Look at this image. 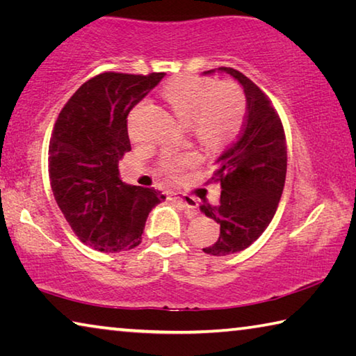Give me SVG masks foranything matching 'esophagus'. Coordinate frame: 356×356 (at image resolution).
Segmentation results:
<instances>
[{
    "label": "esophagus",
    "instance_id": "34e87169",
    "mask_svg": "<svg viewBox=\"0 0 356 356\" xmlns=\"http://www.w3.org/2000/svg\"><path fill=\"white\" fill-rule=\"evenodd\" d=\"M170 200L180 202L185 209H188L193 215L197 213V201L193 196L184 195V193H172V195H170Z\"/></svg>",
    "mask_w": 356,
    "mask_h": 356
}]
</instances>
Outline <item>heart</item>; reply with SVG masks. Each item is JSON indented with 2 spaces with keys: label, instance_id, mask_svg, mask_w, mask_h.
I'll use <instances>...</instances> for the list:
<instances>
[{
  "label": "heart",
  "instance_id": "heart-1",
  "mask_svg": "<svg viewBox=\"0 0 356 356\" xmlns=\"http://www.w3.org/2000/svg\"><path fill=\"white\" fill-rule=\"evenodd\" d=\"M163 99L172 113L190 122L193 134L207 147H221L238 134L245 118V95L236 83H215L210 78L180 76L163 88ZM130 136L136 134L130 125ZM201 161L200 154H166L161 168L171 176H180L185 170Z\"/></svg>",
  "mask_w": 356,
  "mask_h": 356
}]
</instances>
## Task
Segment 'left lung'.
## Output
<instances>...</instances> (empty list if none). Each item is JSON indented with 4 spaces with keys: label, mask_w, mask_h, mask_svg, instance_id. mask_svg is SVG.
Masks as SVG:
<instances>
[{
    "label": "left lung",
    "mask_w": 356,
    "mask_h": 356,
    "mask_svg": "<svg viewBox=\"0 0 356 356\" xmlns=\"http://www.w3.org/2000/svg\"><path fill=\"white\" fill-rule=\"evenodd\" d=\"M207 70L204 74H212ZM242 84L246 114L238 138L216 160L210 182H220L218 206L202 201L201 210L220 225V237L202 251L226 256L243 251L267 229L286 182L287 146L278 113L267 94L232 67H218Z\"/></svg>",
    "instance_id": "left-lung-1"
}]
</instances>
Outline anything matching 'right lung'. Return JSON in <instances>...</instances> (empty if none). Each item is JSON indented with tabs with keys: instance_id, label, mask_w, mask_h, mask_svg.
<instances>
[{
	"instance_id": "right-lung-1",
	"label": "right lung",
	"mask_w": 356,
	"mask_h": 356,
	"mask_svg": "<svg viewBox=\"0 0 356 356\" xmlns=\"http://www.w3.org/2000/svg\"><path fill=\"white\" fill-rule=\"evenodd\" d=\"M163 72H105L81 84L59 113L48 146V174L58 207L84 245L119 252L141 243L161 191L127 185L118 163L130 152L127 116Z\"/></svg>"
}]
</instances>
